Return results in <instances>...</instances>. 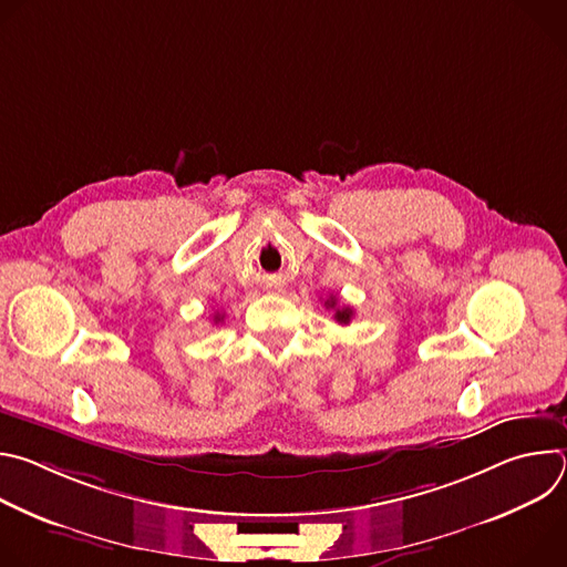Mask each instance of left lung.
Wrapping results in <instances>:
<instances>
[{
  "label": "left lung",
  "instance_id": "1",
  "mask_svg": "<svg viewBox=\"0 0 567 567\" xmlns=\"http://www.w3.org/2000/svg\"><path fill=\"white\" fill-rule=\"evenodd\" d=\"M326 307H332V309H334V320L341 322V326H348V322H350L352 316H354L352 307H337V298H334V296L326 300Z\"/></svg>",
  "mask_w": 567,
  "mask_h": 567
}]
</instances>
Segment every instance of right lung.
<instances>
[{
  "instance_id": "1",
  "label": "right lung",
  "mask_w": 567,
  "mask_h": 567,
  "mask_svg": "<svg viewBox=\"0 0 567 567\" xmlns=\"http://www.w3.org/2000/svg\"><path fill=\"white\" fill-rule=\"evenodd\" d=\"M213 320H215V326H217V322H221V320H224V316H221V313H215V316H213Z\"/></svg>"
}]
</instances>
